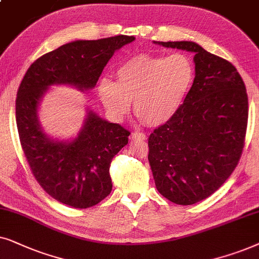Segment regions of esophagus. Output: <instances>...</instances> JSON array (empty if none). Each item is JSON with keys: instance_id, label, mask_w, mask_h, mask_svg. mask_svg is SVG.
<instances>
[{"instance_id": "34e87169", "label": "esophagus", "mask_w": 259, "mask_h": 259, "mask_svg": "<svg viewBox=\"0 0 259 259\" xmlns=\"http://www.w3.org/2000/svg\"><path fill=\"white\" fill-rule=\"evenodd\" d=\"M129 139L132 141H136V140L144 141V140H147V136H146V134H143V133L134 132V133H132V135H130Z\"/></svg>"}]
</instances>
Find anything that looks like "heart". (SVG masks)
<instances>
[{"mask_svg":"<svg viewBox=\"0 0 259 259\" xmlns=\"http://www.w3.org/2000/svg\"><path fill=\"white\" fill-rule=\"evenodd\" d=\"M116 81L101 79L98 96L106 110L122 117L133 110L149 126L167 123L178 112L194 79V66L187 55L139 54L120 64Z\"/></svg>","mask_w":259,"mask_h":259,"instance_id":"b5f03b06","label":"heart"}]
</instances>
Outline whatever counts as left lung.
<instances>
[{
    "label": "left lung",
    "instance_id": "1",
    "mask_svg": "<svg viewBox=\"0 0 259 259\" xmlns=\"http://www.w3.org/2000/svg\"><path fill=\"white\" fill-rule=\"evenodd\" d=\"M194 53L195 78L178 112L148 139L157 191L178 205H193L222 187L242 156L249 103L230 61L192 41H156Z\"/></svg>",
    "mask_w": 259,
    "mask_h": 259
}]
</instances>
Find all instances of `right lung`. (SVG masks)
<instances>
[{
    "mask_svg": "<svg viewBox=\"0 0 259 259\" xmlns=\"http://www.w3.org/2000/svg\"><path fill=\"white\" fill-rule=\"evenodd\" d=\"M134 40L116 35L63 45L34 61L19 86L15 113L23 154L35 180L61 204L92 207L111 193L110 164L127 144L130 132L90 111L77 139L67 143L50 140L37 120L40 98L53 84L95 88L115 51Z\"/></svg>",
    "mask_w": 259,
    "mask_h": 259,
    "instance_id": "right-lung-1",
    "label": "right lung"
}]
</instances>
